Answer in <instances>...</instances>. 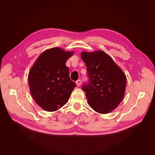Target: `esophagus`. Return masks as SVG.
<instances>
[{
  "instance_id": "34e87169",
  "label": "esophagus",
  "mask_w": 155,
  "mask_h": 155,
  "mask_svg": "<svg viewBox=\"0 0 155 155\" xmlns=\"http://www.w3.org/2000/svg\"><path fill=\"white\" fill-rule=\"evenodd\" d=\"M81 81L80 80V79H78V80L76 81V85H77V86L78 87H79L81 85Z\"/></svg>"
}]
</instances>
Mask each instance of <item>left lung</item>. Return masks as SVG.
I'll use <instances>...</instances> for the list:
<instances>
[{
  "instance_id": "left-lung-1",
  "label": "left lung",
  "mask_w": 155,
  "mask_h": 155,
  "mask_svg": "<svg viewBox=\"0 0 155 155\" xmlns=\"http://www.w3.org/2000/svg\"><path fill=\"white\" fill-rule=\"evenodd\" d=\"M81 57L86 64L89 77V83L82 87L88 105L98 113H109L124 97L125 74L104 51H82Z\"/></svg>"
}]
</instances>
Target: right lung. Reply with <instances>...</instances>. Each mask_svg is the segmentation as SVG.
<instances>
[{
    "instance_id": "right-lung-1",
    "label": "right lung",
    "mask_w": 155,
    "mask_h": 155,
    "mask_svg": "<svg viewBox=\"0 0 155 155\" xmlns=\"http://www.w3.org/2000/svg\"><path fill=\"white\" fill-rule=\"evenodd\" d=\"M74 51L60 48L44 51L33 64L28 74L31 94L36 104L43 110L54 112L68 101L76 87L69 76L67 61Z\"/></svg>"
}]
</instances>
